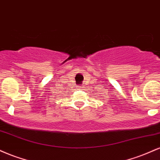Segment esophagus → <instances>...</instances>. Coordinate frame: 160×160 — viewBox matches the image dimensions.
Here are the masks:
<instances>
[{"label": "esophagus", "instance_id": "1", "mask_svg": "<svg viewBox=\"0 0 160 160\" xmlns=\"http://www.w3.org/2000/svg\"><path fill=\"white\" fill-rule=\"evenodd\" d=\"M79 87H80V88H83V87H82V86H79Z\"/></svg>", "mask_w": 160, "mask_h": 160}]
</instances>
